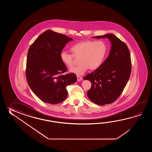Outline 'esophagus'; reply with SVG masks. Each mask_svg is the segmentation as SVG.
<instances>
[{
  "mask_svg": "<svg viewBox=\"0 0 152 152\" xmlns=\"http://www.w3.org/2000/svg\"><path fill=\"white\" fill-rule=\"evenodd\" d=\"M77 81L82 80V79H83V78H82V77H80V76H78V75L77 76Z\"/></svg>",
  "mask_w": 152,
  "mask_h": 152,
  "instance_id": "34e87169",
  "label": "esophagus"
}]
</instances>
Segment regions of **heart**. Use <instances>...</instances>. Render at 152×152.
Returning a JSON list of instances; mask_svg holds the SVG:
<instances>
[{
	"label": "heart",
	"mask_w": 152,
	"mask_h": 152,
	"mask_svg": "<svg viewBox=\"0 0 152 152\" xmlns=\"http://www.w3.org/2000/svg\"><path fill=\"white\" fill-rule=\"evenodd\" d=\"M72 54L65 51L60 53L62 62L67 67H72L75 63V57L79 58L80 65L69 69V72L77 75H82L90 68L94 70L99 68L107 54V45L103 41L86 40L77 42L71 48Z\"/></svg>",
	"instance_id": "1"
}]
</instances>
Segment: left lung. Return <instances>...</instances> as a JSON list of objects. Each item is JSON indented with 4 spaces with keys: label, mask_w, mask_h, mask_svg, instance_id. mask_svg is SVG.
<instances>
[{
    "label": "left lung",
    "mask_w": 152,
    "mask_h": 152,
    "mask_svg": "<svg viewBox=\"0 0 152 152\" xmlns=\"http://www.w3.org/2000/svg\"><path fill=\"white\" fill-rule=\"evenodd\" d=\"M94 38H107L111 44L109 55L103 63L84 77L92 84L87 93L90 100L104 105L113 103L122 93L131 74V58L126 44L113 34Z\"/></svg>",
    "instance_id": "8db88e82"
}]
</instances>
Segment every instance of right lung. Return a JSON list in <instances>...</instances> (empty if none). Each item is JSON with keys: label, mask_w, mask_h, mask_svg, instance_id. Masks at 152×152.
<instances>
[{"label": "right lung", "mask_w": 152, "mask_h": 152, "mask_svg": "<svg viewBox=\"0 0 152 152\" xmlns=\"http://www.w3.org/2000/svg\"><path fill=\"white\" fill-rule=\"evenodd\" d=\"M73 39L48 30L30 47L26 60V77L29 87L41 100L56 104L67 96L66 86L77 80L75 73L62 75L67 71L60 54Z\"/></svg>", "instance_id": "right-lung-1"}]
</instances>
